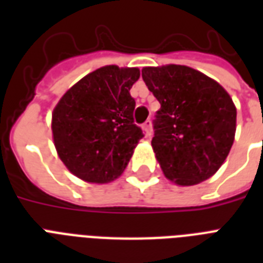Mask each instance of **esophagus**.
I'll return each instance as SVG.
<instances>
[{"instance_id":"obj_1","label":"esophagus","mask_w":263,"mask_h":263,"mask_svg":"<svg viewBox=\"0 0 263 263\" xmlns=\"http://www.w3.org/2000/svg\"><path fill=\"white\" fill-rule=\"evenodd\" d=\"M142 129H143L144 132V136H146V138H150V136H152V121L147 120V121L142 125Z\"/></svg>"}]
</instances>
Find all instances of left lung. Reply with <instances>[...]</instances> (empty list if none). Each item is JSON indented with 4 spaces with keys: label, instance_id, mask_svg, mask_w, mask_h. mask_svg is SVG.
<instances>
[{
    "label": "left lung",
    "instance_id": "left-lung-1",
    "mask_svg": "<svg viewBox=\"0 0 263 263\" xmlns=\"http://www.w3.org/2000/svg\"><path fill=\"white\" fill-rule=\"evenodd\" d=\"M142 78L161 103L153 150L164 175L194 185L220 169L236 132V107L222 86L185 65L146 67Z\"/></svg>",
    "mask_w": 263,
    "mask_h": 263
}]
</instances>
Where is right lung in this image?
<instances>
[{
  "mask_svg": "<svg viewBox=\"0 0 263 263\" xmlns=\"http://www.w3.org/2000/svg\"><path fill=\"white\" fill-rule=\"evenodd\" d=\"M138 68L106 65L73 84L51 115L55 150L69 172L88 183H109L128 165L143 132L134 124L129 90Z\"/></svg>",
  "mask_w": 263,
  "mask_h": 263,
  "instance_id": "1",
  "label": "right lung"
}]
</instances>
